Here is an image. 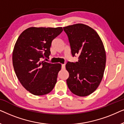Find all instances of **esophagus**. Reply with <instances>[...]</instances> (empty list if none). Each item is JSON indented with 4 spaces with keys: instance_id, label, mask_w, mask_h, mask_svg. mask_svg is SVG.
<instances>
[{
    "instance_id": "esophagus-1",
    "label": "esophagus",
    "mask_w": 124,
    "mask_h": 124,
    "mask_svg": "<svg viewBox=\"0 0 124 124\" xmlns=\"http://www.w3.org/2000/svg\"><path fill=\"white\" fill-rule=\"evenodd\" d=\"M62 69H64L65 68V64H62Z\"/></svg>"
}]
</instances>
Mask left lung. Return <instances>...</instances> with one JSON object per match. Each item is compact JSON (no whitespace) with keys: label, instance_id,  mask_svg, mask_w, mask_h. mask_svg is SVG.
Returning <instances> with one entry per match:
<instances>
[{"label":"left lung","instance_id":"1","mask_svg":"<svg viewBox=\"0 0 124 124\" xmlns=\"http://www.w3.org/2000/svg\"><path fill=\"white\" fill-rule=\"evenodd\" d=\"M76 62H68L67 84L71 92L79 96L89 95L96 90L103 78L106 62L104 45L95 30L83 23L64 27Z\"/></svg>","mask_w":124,"mask_h":124}]
</instances>
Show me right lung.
I'll return each mask as SVG.
<instances>
[{
  "label": "right lung",
  "mask_w": 124,
  "mask_h": 124,
  "mask_svg": "<svg viewBox=\"0 0 124 124\" xmlns=\"http://www.w3.org/2000/svg\"><path fill=\"white\" fill-rule=\"evenodd\" d=\"M62 30V27H31L23 31L15 43L12 54L15 72L23 87L34 95L48 94L57 82L62 65L42 60L49 58L52 41Z\"/></svg>",
  "instance_id": "right-lung-1"
}]
</instances>
